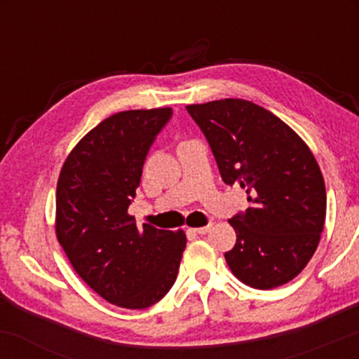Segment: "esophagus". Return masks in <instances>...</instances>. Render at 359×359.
<instances>
[{"mask_svg":"<svg viewBox=\"0 0 359 359\" xmlns=\"http://www.w3.org/2000/svg\"><path fill=\"white\" fill-rule=\"evenodd\" d=\"M209 229H211V224L201 226V228H191V229H189V231L196 233V234H205V233H209Z\"/></svg>","mask_w":359,"mask_h":359,"instance_id":"34e87169","label":"esophagus"}]
</instances>
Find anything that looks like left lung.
<instances>
[{
	"mask_svg": "<svg viewBox=\"0 0 359 359\" xmlns=\"http://www.w3.org/2000/svg\"><path fill=\"white\" fill-rule=\"evenodd\" d=\"M208 138L224 184H240L250 208L229 219L224 253L246 285L269 290L306 269L325 221V185L311 148L269 109L245 100L187 106Z\"/></svg>",
	"mask_w": 359,
	"mask_h": 359,
	"instance_id": "8db88e82",
	"label": "left lung"
}]
</instances>
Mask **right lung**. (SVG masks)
<instances>
[{
    "instance_id": "1",
    "label": "right lung",
    "mask_w": 359,
    "mask_h": 359,
    "mask_svg": "<svg viewBox=\"0 0 359 359\" xmlns=\"http://www.w3.org/2000/svg\"><path fill=\"white\" fill-rule=\"evenodd\" d=\"M170 108L121 111L72 148L55 196V234L72 269L118 307L147 309L170 290L185 233L137 228L128 214L143 163Z\"/></svg>"
}]
</instances>
